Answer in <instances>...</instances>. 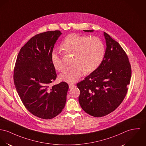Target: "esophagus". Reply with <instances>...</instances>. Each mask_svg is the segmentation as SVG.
Segmentation results:
<instances>
[{"label": "esophagus", "mask_w": 146, "mask_h": 146, "mask_svg": "<svg viewBox=\"0 0 146 146\" xmlns=\"http://www.w3.org/2000/svg\"><path fill=\"white\" fill-rule=\"evenodd\" d=\"M76 86H75V84H69V88H70V89H71V88H73V87H74Z\"/></svg>", "instance_id": "34e87169"}]
</instances>
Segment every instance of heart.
Segmentation results:
<instances>
[{"label": "heart", "mask_w": 146, "mask_h": 146, "mask_svg": "<svg viewBox=\"0 0 146 146\" xmlns=\"http://www.w3.org/2000/svg\"><path fill=\"white\" fill-rule=\"evenodd\" d=\"M61 49L66 54H73V64L66 68L59 75L60 80L69 83L77 82L83 70L86 73L95 70L100 66L105 54L104 45L100 38L78 34L68 35L61 44ZM51 60L56 70L63 69V63L56 50L51 54Z\"/></svg>", "instance_id": "heart-1"}]
</instances>
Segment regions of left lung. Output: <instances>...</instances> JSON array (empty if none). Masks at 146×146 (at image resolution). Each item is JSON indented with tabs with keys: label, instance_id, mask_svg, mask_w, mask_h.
Returning <instances> with one entry per match:
<instances>
[{
	"label": "left lung",
	"instance_id": "1",
	"mask_svg": "<svg viewBox=\"0 0 146 146\" xmlns=\"http://www.w3.org/2000/svg\"><path fill=\"white\" fill-rule=\"evenodd\" d=\"M93 32V30H84ZM106 49L100 66L77 83L82 108L95 117L114 111L123 101L131 77L128 58L119 44L104 32Z\"/></svg>",
	"mask_w": 146,
	"mask_h": 146
}]
</instances>
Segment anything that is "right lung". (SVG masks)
Wrapping results in <instances>:
<instances>
[{"label":"right lung","mask_w":146,"mask_h":146,"mask_svg":"<svg viewBox=\"0 0 146 146\" xmlns=\"http://www.w3.org/2000/svg\"><path fill=\"white\" fill-rule=\"evenodd\" d=\"M48 31L34 36L19 52L14 69V82L25 108L35 116L49 119L62 111L69 88L66 82L49 87L56 78L51 54L62 34Z\"/></svg>","instance_id":"obj_1"}]
</instances>
